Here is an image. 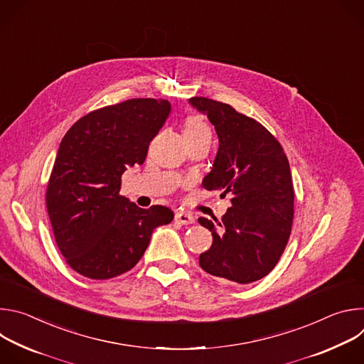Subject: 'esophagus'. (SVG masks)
I'll list each match as a JSON object with an SVG mask.
<instances>
[{"mask_svg": "<svg viewBox=\"0 0 364 364\" xmlns=\"http://www.w3.org/2000/svg\"><path fill=\"white\" fill-rule=\"evenodd\" d=\"M174 220H176V223H178L181 226H187V225L194 223V218L191 215H187V213H177Z\"/></svg>", "mask_w": 364, "mask_h": 364, "instance_id": "obj_1", "label": "esophagus"}]
</instances>
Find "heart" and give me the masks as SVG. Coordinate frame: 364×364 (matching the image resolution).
Instances as JSON below:
<instances>
[{
  "label": "heart",
  "instance_id": "1",
  "mask_svg": "<svg viewBox=\"0 0 364 364\" xmlns=\"http://www.w3.org/2000/svg\"><path fill=\"white\" fill-rule=\"evenodd\" d=\"M183 134H184L186 139H190V138H196V136L210 134V129H209V127H207V124L201 118L191 115L183 124Z\"/></svg>",
  "mask_w": 364,
  "mask_h": 364
}]
</instances>
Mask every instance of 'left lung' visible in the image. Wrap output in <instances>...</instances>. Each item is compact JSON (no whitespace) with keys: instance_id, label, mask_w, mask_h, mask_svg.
I'll return each mask as SVG.
<instances>
[{"instance_id":"1","label":"left lung","mask_w":364,"mask_h":364,"mask_svg":"<svg viewBox=\"0 0 364 364\" xmlns=\"http://www.w3.org/2000/svg\"><path fill=\"white\" fill-rule=\"evenodd\" d=\"M188 102L207 115L219 136L203 187L232 197L222 222L198 219L213 235L198 264L207 274L237 284L262 279L278 264L292 228L294 187L287 155L264 125L228 103L198 96Z\"/></svg>"}]
</instances>
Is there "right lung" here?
Returning <instances> with one entry per match:
<instances>
[{"instance_id":"right-lung-1","label":"right lung","mask_w":364,"mask_h":364,"mask_svg":"<svg viewBox=\"0 0 364 364\" xmlns=\"http://www.w3.org/2000/svg\"><path fill=\"white\" fill-rule=\"evenodd\" d=\"M170 112L166 99H129L85 115L63 136L46 204L56 243L77 274L122 275L138 264L154 229L174 219L166 205L141 209L119 194L122 174L145 161Z\"/></svg>"}]
</instances>
